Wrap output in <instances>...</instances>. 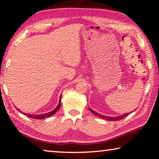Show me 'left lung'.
<instances>
[{
  "label": "left lung",
  "mask_w": 159,
  "mask_h": 159,
  "mask_svg": "<svg viewBox=\"0 0 159 159\" xmlns=\"http://www.w3.org/2000/svg\"><path fill=\"white\" fill-rule=\"evenodd\" d=\"M89 110L94 115H97V116H98V117H101V118H103V119H106L108 121H117V120H122V119H123V118L126 117H127V116H128V115L130 114L129 112H127V113H125V114L122 115L117 116V117H108V116H105V115H102L101 114H100V113H98V112H96L95 111H94V110H93L92 109H90V108H89Z\"/></svg>",
  "instance_id": "1"
}]
</instances>
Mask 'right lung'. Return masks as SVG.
<instances>
[{
    "label": "right lung",
    "instance_id": "1",
    "mask_svg": "<svg viewBox=\"0 0 159 159\" xmlns=\"http://www.w3.org/2000/svg\"><path fill=\"white\" fill-rule=\"evenodd\" d=\"M60 97L61 98V95ZM61 98H60L59 104H58L57 107L55 108V109L52 112H47V113H44V114H40V115H32V114H28V113H25V112H23V115H25V116H27V117H30V118H34V119H37V120H42V119H44V118H45V117H50V116L54 115V113H56L58 111V110H59L60 107H61ZM17 110H18L20 112H22L21 110H20L19 109H17Z\"/></svg>",
    "mask_w": 159,
    "mask_h": 159
}]
</instances>
